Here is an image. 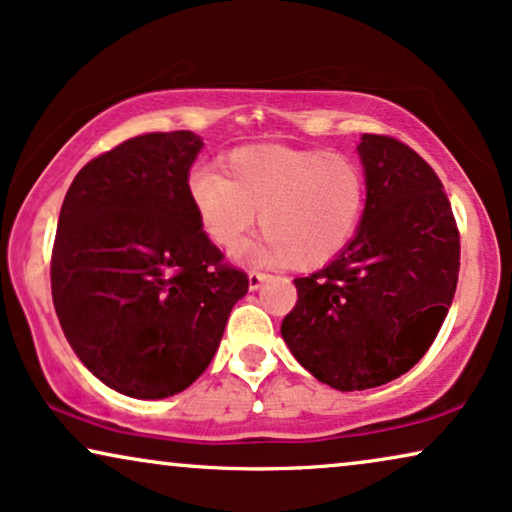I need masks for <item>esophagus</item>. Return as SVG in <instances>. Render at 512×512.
I'll return each mask as SVG.
<instances>
[{
  "label": "esophagus",
  "mask_w": 512,
  "mask_h": 512,
  "mask_svg": "<svg viewBox=\"0 0 512 512\" xmlns=\"http://www.w3.org/2000/svg\"><path fill=\"white\" fill-rule=\"evenodd\" d=\"M265 279H268V275H265V272L251 270V272H249V289H251V291L261 289V284L265 282Z\"/></svg>",
  "instance_id": "obj_1"
}]
</instances>
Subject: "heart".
I'll list each match as a JSON object with an SVG mask.
<instances>
[{
	"mask_svg": "<svg viewBox=\"0 0 512 512\" xmlns=\"http://www.w3.org/2000/svg\"><path fill=\"white\" fill-rule=\"evenodd\" d=\"M188 195L202 233L235 254L258 223L265 240L251 261L321 268L359 233L368 205V179L359 160L321 149L254 144L228 153L223 177L193 172Z\"/></svg>",
	"mask_w": 512,
	"mask_h": 512,
	"instance_id": "1",
	"label": "heart"
}]
</instances>
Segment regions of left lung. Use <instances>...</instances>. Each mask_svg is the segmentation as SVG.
Instances as JSON below:
<instances>
[{"instance_id":"8db88e82","label":"left lung","mask_w":512,"mask_h":512,"mask_svg":"<svg viewBox=\"0 0 512 512\" xmlns=\"http://www.w3.org/2000/svg\"><path fill=\"white\" fill-rule=\"evenodd\" d=\"M368 205L326 268L293 279L282 338L300 366L340 391L382 387L415 366L443 326L459 279V230L438 174L387 135L359 144Z\"/></svg>"}]
</instances>
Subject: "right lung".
Instances as JSON below:
<instances>
[{
    "label": "right lung",
    "mask_w": 512,
    "mask_h": 512,
    "mask_svg": "<svg viewBox=\"0 0 512 512\" xmlns=\"http://www.w3.org/2000/svg\"><path fill=\"white\" fill-rule=\"evenodd\" d=\"M191 130L149 132L90 160L62 202L51 291L83 366L118 394L167 398L205 373L247 272L202 233Z\"/></svg>",
    "instance_id": "1"
}]
</instances>
